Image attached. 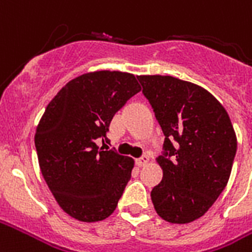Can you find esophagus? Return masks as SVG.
<instances>
[{"label":"esophagus","instance_id":"1","mask_svg":"<svg viewBox=\"0 0 252 252\" xmlns=\"http://www.w3.org/2000/svg\"><path fill=\"white\" fill-rule=\"evenodd\" d=\"M148 162H149V156H148V155H144L143 157H140V158L136 160V165L140 166V168H141V166H145Z\"/></svg>","mask_w":252,"mask_h":252}]
</instances>
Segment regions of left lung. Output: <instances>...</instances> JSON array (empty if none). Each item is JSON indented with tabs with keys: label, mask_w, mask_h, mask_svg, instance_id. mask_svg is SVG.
Listing matches in <instances>:
<instances>
[{
	"label": "left lung",
	"mask_w": 252,
	"mask_h": 252,
	"mask_svg": "<svg viewBox=\"0 0 252 252\" xmlns=\"http://www.w3.org/2000/svg\"><path fill=\"white\" fill-rule=\"evenodd\" d=\"M165 136L157 158L162 181L151 191L157 214L170 223L198 220L227 185L237 136L226 109L197 84L162 75H140Z\"/></svg>",
	"instance_id": "8db88e82"
}]
</instances>
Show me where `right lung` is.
Returning a JSON list of instances; mask_svg holds the SVG:
<instances>
[{"label":"right lung","mask_w":252,"mask_h":252,"mask_svg":"<svg viewBox=\"0 0 252 252\" xmlns=\"http://www.w3.org/2000/svg\"><path fill=\"white\" fill-rule=\"evenodd\" d=\"M140 91L133 74L94 71L70 80L46 107L34 137L38 162L58 205L75 220H103L118 206L134 161L104 141L115 113Z\"/></svg>","instance_id":"obj_1"}]
</instances>
